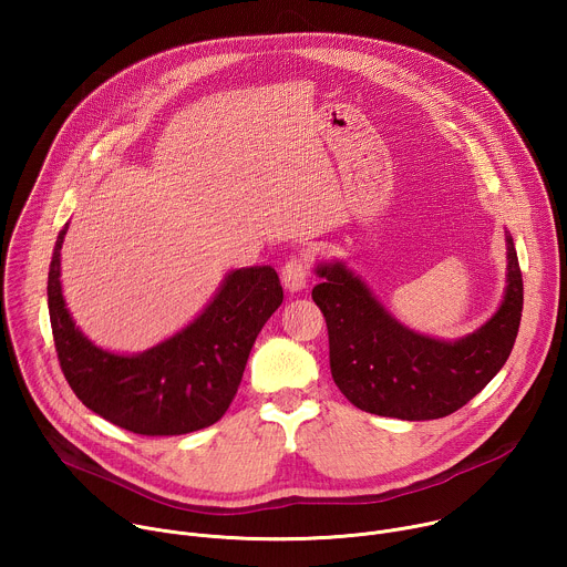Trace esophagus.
I'll return each instance as SVG.
<instances>
[{
  "label": "esophagus",
  "mask_w": 567,
  "mask_h": 567,
  "mask_svg": "<svg viewBox=\"0 0 567 567\" xmlns=\"http://www.w3.org/2000/svg\"><path fill=\"white\" fill-rule=\"evenodd\" d=\"M311 276V258L307 254H296L291 256L282 271H280V278H282V285L289 289V291H300L305 289L307 280Z\"/></svg>",
  "instance_id": "esophagus-1"
}]
</instances>
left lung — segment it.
Here are the masks:
<instances>
[{
  "mask_svg": "<svg viewBox=\"0 0 567 567\" xmlns=\"http://www.w3.org/2000/svg\"><path fill=\"white\" fill-rule=\"evenodd\" d=\"M507 291L484 326L455 341L406 330L341 262L320 265L311 289L328 322L330 368L357 409L396 420H440L471 401L512 354L523 316V276L507 235Z\"/></svg>",
  "mask_w": 567,
  "mask_h": 567,
  "instance_id": "8db88e82",
  "label": "left lung"
}]
</instances>
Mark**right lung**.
<instances>
[{"instance_id":"1","label":"right lung","mask_w":567,"mask_h":567,"mask_svg":"<svg viewBox=\"0 0 567 567\" xmlns=\"http://www.w3.org/2000/svg\"><path fill=\"white\" fill-rule=\"evenodd\" d=\"M60 230L49 267V316L62 374L103 420L147 437L186 435L221 420L265 322L282 302L271 267L233 271L190 326L143 354L121 357L80 334L60 287Z\"/></svg>"}]
</instances>
